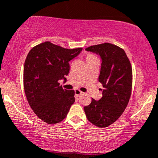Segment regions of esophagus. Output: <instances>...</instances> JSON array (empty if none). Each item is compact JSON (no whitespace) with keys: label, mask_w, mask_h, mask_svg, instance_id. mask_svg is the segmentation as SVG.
<instances>
[{"label":"esophagus","mask_w":158,"mask_h":158,"mask_svg":"<svg viewBox=\"0 0 158 158\" xmlns=\"http://www.w3.org/2000/svg\"><path fill=\"white\" fill-rule=\"evenodd\" d=\"M83 93H83V92H81V90H79V89L74 90V94H75V95H77V96H79V95H82Z\"/></svg>","instance_id":"34e87169"}]
</instances>
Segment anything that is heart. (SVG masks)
Segmentation results:
<instances>
[{
    "instance_id": "1",
    "label": "heart",
    "mask_w": 158,
    "mask_h": 158,
    "mask_svg": "<svg viewBox=\"0 0 158 158\" xmlns=\"http://www.w3.org/2000/svg\"><path fill=\"white\" fill-rule=\"evenodd\" d=\"M92 56H95L92 55V54H89V55H88V56H87V57H92Z\"/></svg>"
}]
</instances>
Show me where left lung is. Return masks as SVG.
Instances as JSON below:
<instances>
[{"label":"left lung","instance_id":"left-lung-1","mask_svg":"<svg viewBox=\"0 0 158 158\" xmlns=\"http://www.w3.org/2000/svg\"><path fill=\"white\" fill-rule=\"evenodd\" d=\"M86 51L102 59L98 81L102 84V98H92L84 107L87 119L98 127H106L121 116L128 104L132 89V68L125 51L110 43L93 45Z\"/></svg>","mask_w":158,"mask_h":158}]
</instances>
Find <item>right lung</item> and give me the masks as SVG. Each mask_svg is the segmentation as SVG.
Masks as SVG:
<instances>
[{
  "mask_svg": "<svg viewBox=\"0 0 158 158\" xmlns=\"http://www.w3.org/2000/svg\"><path fill=\"white\" fill-rule=\"evenodd\" d=\"M82 48H63L50 42L35 46L24 62V89L30 106L36 115L50 125L66 117L74 104V90L64 89L59 81L69 72V62Z\"/></svg>",
  "mask_w": 158,
  "mask_h": 158,
  "instance_id": "1",
  "label": "right lung"
}]
</instances>
